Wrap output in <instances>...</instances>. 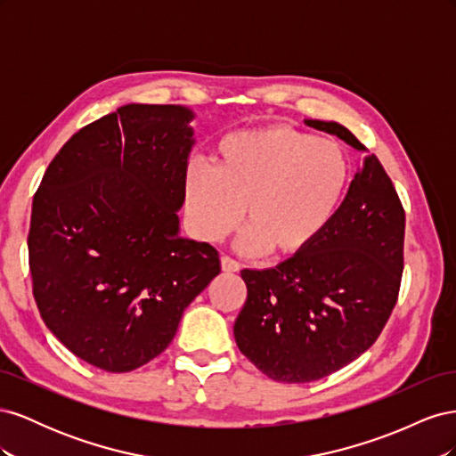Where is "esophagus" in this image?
Wrapping results in <instances>:
<instances>
[{
	"label": "esophagus",
	"instance_id": "esophagus-1",
	"mask_svg": "<svg viewBox=\"0 0 456 456\" xmlns=\"http://www.w3.org/2000/svg\"><path fill=\"white\" fill-rule=\"evenodd\" d=\"M220 266H223V272H228V273L240 272V268H241L240 262H238V260H233V258H232V256H228V255L220 256Z\"/></svg>",
	"mask_w": 456,
	"mask_h": 456
}]
</instances>
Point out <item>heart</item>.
<instances>
[{
	"label": "heart",
	"instance_id": "heart-1",
	"mask_svg": "<svg viewBox=\"0 0 456 456\" xmlns=\"http://www.w3.org/2000/svg\"><path fill=\"white\" fill-rule=\"evenodd\" d=\"M350 181L340 144L289 126L230 133L218 141L213 167L184 173V207L196 236L218 241L245 228L240 249L297 256L317 241L337 215Z\"/></svg>",
	"mask_w": 456,
	"mask_h": 456
}]
</instances>
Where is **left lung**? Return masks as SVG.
Here are the masks:
<instances>
[{"mask_svg":"<svg viewBox=\"0 0 456 456\" xmlns=\"http://www.w3.org/2000/svg\"><path fill=\"white\" fill-rule=\"evenodd\" d=\"M308 127L367 148L337 121ZM405 211L375 154H367L317 241L268 270H241L247 300L233 323L240 352L278 382L320 380L369 350L397 302Z\"/></svg>","mask_w":456,"mask_h":456,"instance_id":"left-lung-1","label":"left lung"}]
</instances>
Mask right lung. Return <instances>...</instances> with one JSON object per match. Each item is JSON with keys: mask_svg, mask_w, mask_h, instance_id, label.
<instances>
[{"mask_svg": "<svg viewBox=\"0 0 456 456\" xmlns=\"http://www.w3.org/2000/svg\"><path fill=\"white\" fill-rule=\"evenodd\" d=\"M191 119L184 106H121L61 148L34 196L37 310L68 350L102 370L154 360L220 273L213 245L178 233Z\"/></svg>", "mask_w": 456, "mask_h": 456, "instance_id": "1", "label": "right lung"}]
</instances>
